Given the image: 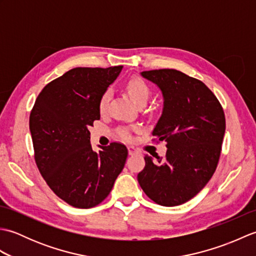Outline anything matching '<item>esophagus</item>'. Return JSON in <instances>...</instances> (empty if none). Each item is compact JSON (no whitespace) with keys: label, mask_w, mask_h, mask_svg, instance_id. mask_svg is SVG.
<instances>
[{"label":"esophagus","mask_w":256,"mask_h":256,"mask_svg":"<svg viewBox=\"0 0 256 256\" xmlns=\"http://www.w3.org/2000/svg\"><path fill=\"white\" fill-rule=\"evenodd\" d=\"M128 155H134V154H136V153H138V150H136V148H134L133 146H128Z\"/></svg>","instance_id":"obj_1"}]
</instances>
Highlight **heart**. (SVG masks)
<instances>
[{"instance_id":"heart-1","label":"heart","mask_w":256,"mask_h":256,"mask_svg":"<svg viewBox=\"0 0 256 256\" xmlns=\"http://www.w3.org/2000/svg\"><path fill=\"white\" fill-rule=\"evenodd\" d=\"M126 91L130 98H131L136 106L143 104V103L146 104V102H148L150 94V90L148 88V84L140 78H132L126 84ZM110 96H111V92L108 90H106L104 94L101 96V99L99 101V111L101 113H104L106 111L108 101H110ZM118 136L124 140H131L132 135L128 128H122L118 130Z\"/></svg>"}]
</instances>
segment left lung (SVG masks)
<instances>
[{
	"instance_id": "obj_1",
	"label": "left lung",
	"mask_w": 256,
	"mask_h": 256,
	"mask_svg": "<svg viewBox=\"0 0 256 256\" xmlns=\"http://www.w3.org/2000/svg\"><path fill=\"white\" fill-rule=\"evenodd\" d=\"M162 91V116L153 130L167 143L166 156L145 155L138 180L156 204L179 206L194 198L218 165L226 118L216 96L202 81L175 69L142 72Z\"/></svg>"
}]
</instances>
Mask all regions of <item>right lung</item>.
<instances>
[{
	"label": "right lung",
	"instance_id": "right-lung-1",
	"mask_svg": "<svg viewBox=\"0 0 256 256\" xmlns=\"http://www.w3.org/2000/svg\"><path fill=\"white\" fill-rule=\"evenodd\" d=\"M122 66L74 68L38 94L30 116L35 162L59 198L74 208L96 206L110 194L128 148L120 143L92 150L89 128L100 120L99 101Z\"/></svg>",
	"mask_w": 256,
	"mask_h": 256
}]
</instances>
